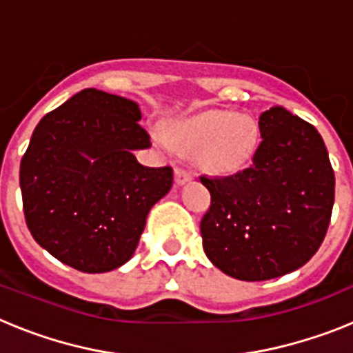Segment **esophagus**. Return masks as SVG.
<instances>
[{"instance_id":"esophagus-1","label":"esophagus","mask_w":353,"mask_h":353,"mask_svg":"<svg viewBox=\"0 0 353 353\" xmlns=\"http://www.w3.org/2000/svg\"><path fill=\"white\" fill-rule=\"evenodd\" d=\"M189 180H192L191 171L185 170V168L182 166H174V182L179 183V185H182V183L189 182Z\"/></svg>"}]
</instances>
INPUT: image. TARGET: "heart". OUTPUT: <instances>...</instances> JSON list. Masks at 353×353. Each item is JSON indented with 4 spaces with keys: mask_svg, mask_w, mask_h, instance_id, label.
Listing matches in <instances>:
<instances>
[{
    "mask_svg": "<svg viewBox=\"0 0 353 353\" xmlns=\"http://www.w3.org/2000/svg\"><path fill=\"white\" fill-rule=\"evenodd\" d=\"M166 143L162 134H155ZM171 139L182 148L196 152L201 166L215 173H228L242 166L256 146V123L233 111H208L174 125Z\"/></svg>",
    "mask_w": 353,
    "mask_h": 353,
    "instance_id": "1",
    "label": "heart"
}]
</instances>
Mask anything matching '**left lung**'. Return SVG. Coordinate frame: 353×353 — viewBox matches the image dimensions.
I'll return each instance as SVG.
<instances>
[{"instance_id": "left-lung-1", "label": "left lung", "mask_w": 353, "mask_h": 353, "mask_svg": "<svg viewBox=\"0 0 353 353\" xmlns=\"http://www.w3.org/2000/svg\"><path fill=\"white\" fill-rule=\"evenodd\" d=\"M251 164L228 176H199L210 192L201 219L208 260L240 281L301 269L325 239L334 171L311 123L274 105L260 114Z\"/></svg>"}]
</instances>
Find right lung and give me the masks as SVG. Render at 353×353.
Returning a JSON list of instances; mask_svg holds the SVG:
<instances>
[{"label":"right lung","mask_w":353,"mask_h":353,"mask_svg":"<svg viewBox=\"0 0 353 353\" xmlns=\"http://www.w3.org/2000/svg\"><path fill=\"white\" fill-rule=\"evenodd\" d=\"M139 105L86 88L33 130L19 182L33 239L81 272H109L130 260L150 208L173 185L171 166L146 168Z\"/></svg>","instance_id":"obj_1"}]
</instances>
